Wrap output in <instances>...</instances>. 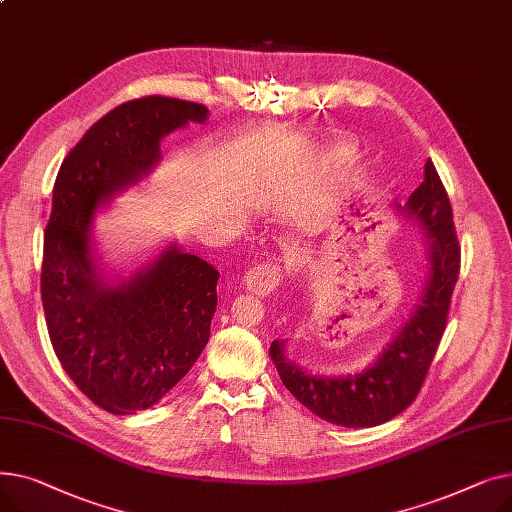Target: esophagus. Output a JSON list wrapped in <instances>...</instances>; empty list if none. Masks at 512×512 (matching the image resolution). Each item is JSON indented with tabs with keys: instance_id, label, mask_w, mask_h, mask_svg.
<instances>
[{
	"instance_id": "esophagus-1",
	"label": "esophagus",
	"mask_w": 512,
	"mask_h": 512,
	"mask_svg": "<svg viewBox=\"0 0 512 512\" xmlns=\"http://www.w3.org/2000/svg\"><path fill=\"white\" fill-rule=\"evenodd\" d=\"M282 280V267L278 263H259L245 276V288L257 297L272 294Z\"/></svg>"
}]
</instances>
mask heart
Listing matches in <instances>:
<instances>
[{
    "label": "heart",
    "mask_w": 512,
    "mask_h": 512,
    "mask_svg": "<svg viewBox=\"0 0 512 512\" xmlns=\"http://www.w3.org/2000/svg\"><path fill=\"white\" fill-rule=\"evenodd\" d=\"M330 155L334 159H348V157L355 155V145L348 143V141H336L330 147Z\"/></svg>",
    "instance_id": "heart-1"
}]
</instances>
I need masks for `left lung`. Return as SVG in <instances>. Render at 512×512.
I'll list each match as a JSON object with an SVG mask.
<instances>
[{
    "instance_id": "8db88e82",
    "label": "left lung",
    "mask_w": 512,
    "mask_h": 512,
    "mask_svg": "<svg viewBox=\"0 0 512 512\" xmlns=\"http://www.w3.org/2000/svg\"><path fill=\"white\" fill-rule=\"evenodd\" d=\"M423 176L407 205L396 211L423 230L429 276L419 305L382 355L359 373L332 378L305 371L290 361L284 353L286 342L274 340L270 346V357L290 394L334 425L373 427L405 411L419 394L446 330L452 290L461 270V247L446 188L432 159H427Z\"/></svg>"
}]
</instances>
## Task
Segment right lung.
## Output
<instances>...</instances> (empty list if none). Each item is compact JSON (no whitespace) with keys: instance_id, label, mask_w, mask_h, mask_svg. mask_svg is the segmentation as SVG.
I'll return each mask as SVG.
<instances>
[{"instance_id":"obj_1","label":"right lung","mask_w":512,"mask_h":512,"mask_svg":"<svg viewBox=\"0 0 512 512\" xmlns=\"http://www.w3.org/2000/svg\"><path fill=\"white\" fill-rule=\"evenodd\" d=\"M207 107L174 97L126 101L66 155L45 228L41 299L53 351L70 380L107 413L134 415L164 398L209 340L220 272L176 245L126 280L99 270L95 211L143 180L161 139Z\"/></svg>"}]
</instances>
